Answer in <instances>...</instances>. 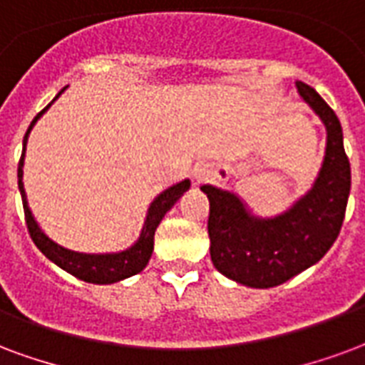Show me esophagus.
Masks as SVG:
<instances>
[{"instance_id": "34e87169", "label": "esophagus", "mask_w": 365, "mask_h": 365, "mask_svg": "<svg viewBox=\"0 0 365 365\" xmlns=\"http://www.w3.org/2000/svg\"><path fill=\"white\" fill-rule=\"evenodd\" d=\"M210 175V170L209 166H205V164H199V166H195V170H193V180H195V183H201L205 182V180H209Z\"/></svg>"}]
</instances>
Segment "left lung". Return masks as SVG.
<instances>
[{"mask_svg": "<svg viewBox=\"0 0 365 365\" xmlns=\"http://www.w3.org/2000/svg\"><path fill=\"white\" fill-rule=\"evenodd\" d=\"M298 94L325 125V156L312 190L274 217H259L234 191L203 185L209 197L210 259L218 272L250 288H272L315 265L341 232L350 162L341 121L312 86L298 81Z\"/></svg>", "mask_w": 365, "mask_h": 365, "instance_id": "left-lung-1", "label": "left lung"}]
</instances>
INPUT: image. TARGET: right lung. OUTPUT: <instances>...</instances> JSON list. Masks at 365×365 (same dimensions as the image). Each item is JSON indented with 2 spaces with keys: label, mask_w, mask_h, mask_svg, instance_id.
<instances>
[{
  "label": "right lung",
  "mask_w": 365,
  "mask_h": 365,
  "mask_svg": "<svg viewBox=\"0 0 365 365\" xmlns=\"http://www.w3.org/2000/svg\"><path fill=\"white\" fill-rule=\"evenodd\" d=\"M66 91V88H63ZM59 91V94L63 93ZM59 94L52 100V104L59 98ZM48 106L40 112L32 123L26 129L23 139V155H21V160H19V191H21V197H23V209H24V218H26V228H29V234H31L32 242L36 244L46 257L50 259L52 263L63 269L73 277L85 280V282H91V284H114V282H120L123 279H129L137 272H141L145 267H147L148 259L153 255V250H155V232L158 228V224L164 218V215L168 212L178 199L190 190L191 182L190 180H182L180 183H174L172 187L164 190L158 197H155V201L150 203L147 210V218L143 222L141 234L137 237V242L133 245H129L128 250L121 251H112V253H83V251H73L67 250L63 245H59L53 242L52 237L46 236V232L42 230L36 222V218L32 215L31 207H29V201H26V191H24L23 183V166H24V148H26V141H29V135H31L34 123L42 118Z\"/></svg>",
  "instance_id": "right-lung-1"
}]
</instances>
